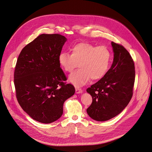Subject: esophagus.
I'll return each mask as SVG.
<instances>
[{
    "label": "esophagus",
    "instance_id": "obj_1",
    "mask_svg": "<svg viewBox=\"0 0 152 152\" xmlns=\"http://www.w3.org/2000/svg\"><path fill=\"white\" fill-rule=\"evenodd\" d=\"M75 91H76V94H82L83 92V91L79 88H76Z\"/></svg>",
    "mask_w": 152,
    "mask_h": 152
}]
</instances>
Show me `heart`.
<instances>
[{
	"mask_svg": "<svg viewBox=\"0 0 152 152\" xmlns=\"http://www.w3.org/2000/svg\"><path fill=\"white\" fill-rule=\"evenodd\" d=\"M70 50L72 54L62 52L59 54L58 63L64 70L70 73L79 64L80 69L69 78L73 85L82 86L91 79L98 80L107 74L112 57L111 51L107 47L80 42L73 45Z\"/></svg>",
	"mask_w": 152,
	"mask_h": 152,
	"instance_id": "b5f03b06",
	"label": "heart"
}]
</instances>
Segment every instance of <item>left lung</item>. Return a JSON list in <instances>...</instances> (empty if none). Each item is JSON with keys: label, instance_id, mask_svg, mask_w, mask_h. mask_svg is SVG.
I'll use <instances>...</instances> for the list:
<instances>
[{"label": "left lung", "instance_id": "8db88e82", "mask_svg": "<svg viewBox=\"0 0 152 152\" xmlns=\"http://www.w3.org/2000/svg\"><path fill=\"white\" fill-rule=\"evenodd\" d=\"M114 60L107 74L86 91L92 97L88 115L97 121H108L120 114L133 96L135 80L134 61L121 45L111 42Z\"/></svg>", "mask_w": 152, "mask_h": 152}]
</instances>
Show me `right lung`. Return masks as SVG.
<instances>
[{
	"mask_svg": "<svg viewBox=\"0 0 152 152\" xmlns=\"http://www.w3.org/2000/svg\"><path fill=\"white\" fill-rule=\"evenodd\" d=\"M67 38L41 34L21 51L14 72L18 101L33 120L49 124L59 119L63 104L75 94L60 68L58 56Z\"/></svg>",
	"mask_w": 152,
	"mask_h": 152,
	"instance_id": "right-lung-1",
	"label": "right lung"
}]
</instances>
